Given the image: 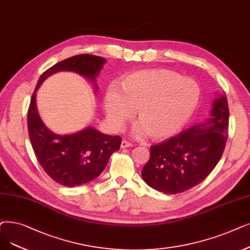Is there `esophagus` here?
Here are the masks:
<instances>
[{
    "label": "esophagus",
    "mask_w": 250,
    "mask_h": 250,
    "mask_svg": "<svg viewBox=\"0 0 250 250\" xmlns=\"http://www.w3.org/2000/svg\"><path fill=\"white\" fill-rule=\"evenodd\" d=\"M132 146H133V144L131 142H128V141H126V140H123V142L121 144L122 148H127V147H132Z\"/></svg>",
    "instance_id": "obj_1"
}]
</instances>
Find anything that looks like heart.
Returning <instances> with one entry per match:
<instances>
[{"mask_svg":"<svg viewBox=\"0 0 250 250\" xmlns=\"http://www.w3.org/2000/svg\"><path fill=\"white\" fill-rule=\"evenodd\" d=\"M201 91L192 79L168 69L141 70L126 75L108 86L103 109L113 126L119 127L131 118L134 109L140 123L134 134L155 140L179 133L196 111Z\"/></svg>","mask_w":250,"mask_h":250,"instance_id":"heart-1","label":"heart"}]
</instances>
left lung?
<instances>
[{
	"label": "left lung",
	"instance_id": "obj_1",
	"mask_svg": "<svg viewBox=\"0 0 250 250\" xmlns=\"http://www.w3.org/2000/svg\"><path fill=\"white\" fill-rule=\"evenodd\" d=\"M229 131L227 97L215 98L208 119L150 147L142 178L166 194L185 192L201 183L218 165Z\"/></svg>",
	"mask_w": 250,
	"mask_h": 250
}]
</instances>
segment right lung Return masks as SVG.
I'll use <instances>...</instances> for the list:
<instances>
[{
	"instance_id": "add662e5",
	"label": "right lung",
	"mask_w": 250,
	"mask_h": 250,
	"mask_svg": "<svg viewBox=\"0 0 250 250\" xmlns=\"http://www.w3.org/2000/svg\"><path fill=\"white\" fill-rule=\"evenodd\" d=\"M105 59L82 54L62 60L42 73L31 96L27 111V127L32 149L47 175L65 187L80 186L98 177L108 159L122 144L119 136L104 135L93 127H86L72 135H56L42 124L38 113L36 93L48 77L57 71L78 72L95 81Z\"/></svg>"
}]
</instances>
